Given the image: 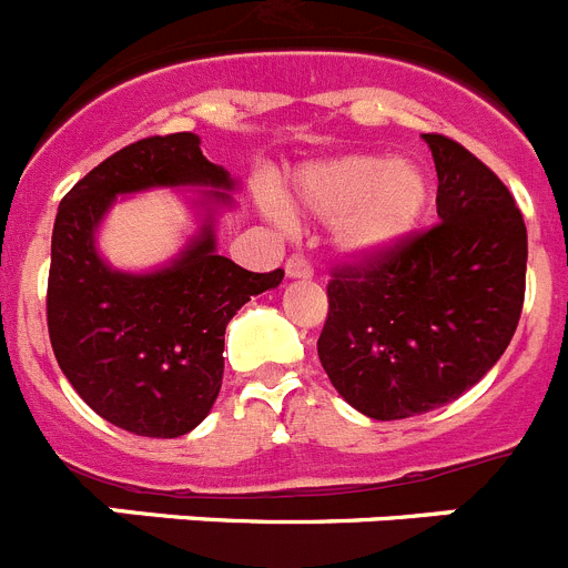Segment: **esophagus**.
I'll list each match as a JSON object with an SVG mask.
<instances>
[{
    "mask_svg": "<svg viewBox=\"0 0 568 568\" xmlns=\"http://www.w3.org/2000/svg\"><path fill=\"white\" fill-rule=\"evenodd\" d=\"M285 274L291 280H308L314 277V265L305 260V256H288V263H285Z\"/></svg>",
    "mask_w": 568,
    "mask_h": 568,
    "instance_id": "obj_1",
    "label": "esophagus"
}]
</instances>
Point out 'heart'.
<instances>
[{
    "mask_svg": "<svg viewBox=\"0 0 568 568\" xmlns=\"http://www.w3.org/2000/svg\"><path fill=\"white\" fill-rule=\"evenodd\" d=\"M303 211L337 223V245L377 256L406 243L432 202V176L414 160L348 154L303 168L294 182Z\"/></svg>",
    "mask_w": 568,
    "mask_h": 568,
    "instance_id": "heart-1",
    "label": "heart"
}]
</instances>
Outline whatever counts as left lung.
Wrapping results in <instances>:
<instances>
[{
    "instance_id": "8db88e82",
    "label": "left lung",
    "mask_w": 568,
    "mask_h": 568,
    "mask_svg": "<svg viewBox=\"0 0 568 568\" xmlns=\"http://www.w3.org/2000/svg\"><path fill=\"white\" fill-rule=\"evenodd\" d=\"M440 223L332 271L317 354L339 397L374 420L457 400L511 343L526 294L515 196L460 142L423 134Z\"/></svg>"
}]
</instances>
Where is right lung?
Masks as SVG:
<instances>
[{
    "label": "right lung",
    "instance_id": "1",
    "mask_svg": "<svg viewBox=\"0 0 568 568\" xmlns=\"http://www.w3.org/2000/svg\"><path fill=\"white\" fill-rule=\"evenodd\" d=\"M160 185L234 189V180L189 131L131 142L62 196L48 274L59 368L93 412L140 437H180L205 420L223 386L225 325L283 283V268L254 274L216 254L211 220L165 268L113 271L93 240L102 216L116 194ZM205 196L231 202L225 191Z\"/></svg>",
    "mask_w": 568,
    "mask_h": 568
}]
</instances>
